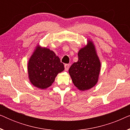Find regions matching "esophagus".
I'll list each match as a JSON object with an SVG mask.
<instances>
[{
  "label": "esophagus",
  "instance_id": "obj_1",
  "mask_svg": "<svg viewBox=\"0 0 130 130\" xmlns=\"http://www.w3.org/2000/svg\"><path fill=\"white\" fill-rule=\"evenodd\" d=\"M64 69L66 71H67L69 69V64H66L64 65Z\"/></svg>",
  "mask_w": 130,
  "mask_h": 130
}]
</instances>
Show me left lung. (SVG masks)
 <instances>
[{"label": "left lung", "mask_w": 130, "mask_h": 130, "mask_svg": "<svg viewBox=\"0 0 130 130\" xmlns=\"http://www.w3.org/2000/svg\"><path fill=\"white\" fill-rule=\"evenodd\" d=\"M78 52L79 60L69 70L71 79L76 88L82 91L89 90L96 85L99 80L101 64L92 41Z\"/></svg>", "instance_id": "1"}]
</instances>
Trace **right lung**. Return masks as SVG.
I'll return each mask as SVG.
<instances>
[{
  "label": "right lung",
  "instance_id": "obj_1",
  "mask_svg": "<svg viewBox=\"0 0 130 130\" xmlns=\"http://www.w3.org/2000/svg\"><path fill=\"white\" fill-rule=\"evenodd\" d=\"M28 78L31 84L41 89L51 86L64 64L54 51L38 44L28 63Z\"/></svg>",
  "mask_w": 130,
  "mask_h": 130
}]
</instances>
